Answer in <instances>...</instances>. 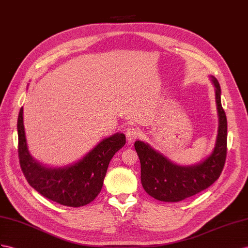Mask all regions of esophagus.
Masks as SVG:
<instances>
[{
  "mask_svg": "<svg viewBox=\"0 0 248 248\" xmlns=\"http://www.w3.org/2000/svg\"><path fill=\"white\" fill-rule=\"evenodd\" d=\"M139 136H140V132H139L136 128H129L125 131V137L128 139L129 142L134 141L135 139H137Z\"/></svg>",
  "mask_w": 248,
  "mask_h": 248,
  "instance_id": "34e87169",
  "label": "esophagus"
}]
</instances>
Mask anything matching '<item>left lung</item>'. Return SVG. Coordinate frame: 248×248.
Wrapping results in <instances>:
<instances>
[{
	"label": "left lung",
	"instance_id": "1",
	"mask_svg": "<svg viewBox=\"0 0 248 248\" xmlns=\"http://www.w3.org/2000/svg\"><path fill=\"white\" fill-rule=\"evenodd\" d=\"M215 87L219 126L211 155L193 166H178L151 147L137 140L134 143L141 167V185L151 197L164 202H179L200 193L217 180L226 159L227 120L221 105V89L211 76Z\"/></svg>",
	"mask_w": 248,
	"mask_h": 248
}]
</instances>
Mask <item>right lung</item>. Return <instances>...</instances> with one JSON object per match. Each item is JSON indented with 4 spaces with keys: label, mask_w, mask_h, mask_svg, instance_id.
<instances>
[{
    "label": "right lung",
    "mask_w": 248,
    "mask_h": 248,
    "mask_svg": "<svg viewBox=\"0 0 248 248\" xmlns=\"http://www.w3.org/2000/svg\"><path fill=\"white\" fill-rule=\"evenodd\" d=\"M18 158L25 178L42 196L62 205L79 207L95 199L101 190L110 160L125 144L116 133L103 139L84 157L62 168L43 166L30 155L24 129L23 107L17 117Z\"/></svg>",
    "instance_id": "right-lung-1"
}]
</instances>
